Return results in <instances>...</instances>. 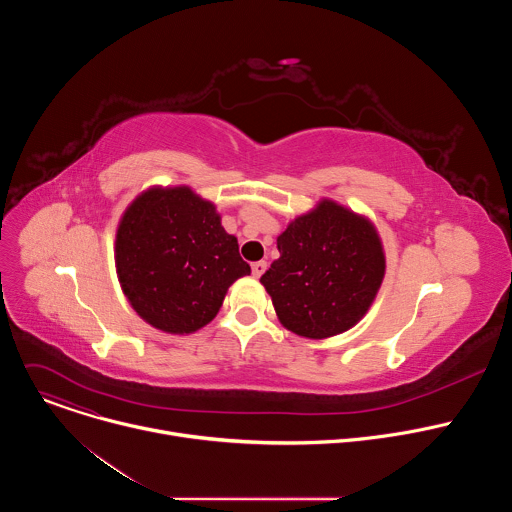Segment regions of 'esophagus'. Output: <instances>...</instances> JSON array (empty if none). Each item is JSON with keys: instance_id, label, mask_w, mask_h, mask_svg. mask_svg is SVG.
I'll return each mask as SVG.
<instances>
[{"instance_id": "esophagus-1", "label": "esophagus", "mask_w": 512, "mask_h": 512, "mask_svg": "<svg viewBox=\"0 0 512 512\" xmlns=\"http://www.w3.org/2000/svg\"><path fill=\"white\" fill-rule=\"evenodd\" d=\"M265 269H267V261H255L253 265H251V271H253V277H261L263 273H265Z\"/></svg>"}]
</instances>
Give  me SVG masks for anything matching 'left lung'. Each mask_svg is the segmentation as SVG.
<instances>
[{"instance_id":"left-lung-1","label":"left lung","mask_w":512,"mask_h":512,"mask_svg":"<svg viewBox=\"0 0 512 512\" xmlns=\"http://www.w3.org/2000/svg\"><path fill=\"white\" fill-rule=\"evenodd\" d=\"M279 259L261 275L279 322L306 338L352 328L371 308L385 275L375 227L322 200L277 237Z\"/></svg>"}]
</instances>
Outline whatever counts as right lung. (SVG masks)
<instances>
[{"label": "right lung", "mask_w": 512, "mask_h": 512, "mask_svg": "<svg viewBox=\"0 0 512 512\" xmlns=\"http://www.w3.org/2000/svg\"><path fill=\"white\" fill-rule=\"evenodd\" d=\"M117 275L133 310L158 330L190 334L251 273L214 204L190 188H152L125 210L115 241Z\"/></svg>", "instance_id": "right-lung-1"}]
</instances>
